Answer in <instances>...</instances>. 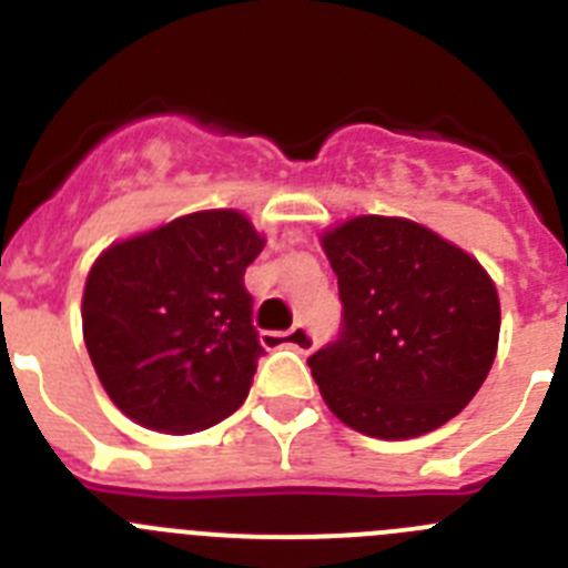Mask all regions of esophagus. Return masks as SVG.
Listing matches in <instances>:
<instances>
[{
    "label": "esophagus",
    "instance_id": "1",
    "mask_svg": "<svg viewBox=\"0 0 568 568\" xmlns=\"http://www.w3.org/2000/svg\"><path fill=\"white\" fill-rule=\"evenodd\" d=\"M261 344L267 346V349H273V346H293V349L307 355L313 353L315 338L307 327L295 324V327L287 329V333H261Z\"/></svg>",
    "mask_w": 568,
    "mask_h": 568
}]
</instances>
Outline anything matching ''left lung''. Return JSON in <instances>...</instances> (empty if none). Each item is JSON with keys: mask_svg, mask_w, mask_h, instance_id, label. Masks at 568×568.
I'll return each instance as SVG.
<instances>
[{"mask_svg": "<svg viewBox=\"0 0 568 568\" xmlns=\"http://www.w3.org/2000/svg\"><path fill=\"white\" fill-rule=\"evenodd\" d=\"M321 247L344 304L338 341L307 361L329 413L384 440L453 420L498 353L500 301L480 261L398 215L346 219Z\"/></svg>", "mask_w": 568, "mask_h": 568, "instance_id": "1", "label": "left lung"}]
</instances>
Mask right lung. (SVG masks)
Returning a JSON list of instances; mask_svg holds the SVG:
<instances>
[{"label":"right lung","mask_w":568,"mask_h":568,"mask_svg":"<svg viewBox=\"0 0 568 568\" xmlns=\"http://www.w3.org/2000/svg\"><path fill=\"white\" fill-rule=\"evenodd\" d=\"M264 244L239 210H199L115 241L93 261L84 346L130 420L190 435L244 404L264 353L244 270Z\"/></svg>","instance_id":"1"}]
</instances>
